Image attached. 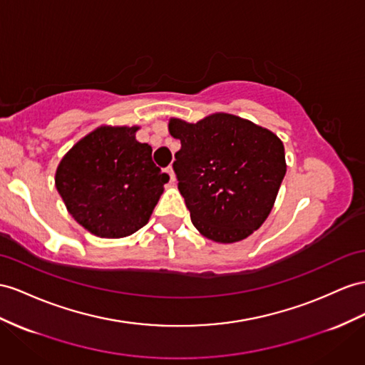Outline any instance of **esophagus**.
<instances>
[{
  "instance_id": "34e87169",
  "label": "esophagus",
  "mask_w": 365,
  "mask_h": 365,
  "mask_svg": "<svg viewBox=\"0 0 365 365\" xmlns=\"http://www.w3.org/2000/svg\"><path fill=\"white\" fill-rule=\"evenodd\" d=\"M166 173L170 174V180H171V182H175V174H174L173 166H168V168H166Z\"/></svg>"
}]
</instances>
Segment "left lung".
I'll return each mask as SVG.
<instances>
[{"instance_id":"8db88e82","label":"left lung","mask_w":365,"mask_h":365,"mask_svg":"<svg viewBox=\"0 0 365 365\" xmlns=\"http://www.w3.org/2000/svg\"><path fill=\"white\" fill-rule=\"evenodd\" d=\"M170 134L182 143L173 168L192 225L220 244L253 235L272 211L287 173L280 138L223 112L197 123L171 118Z\"/></svg>"}]
</instances>
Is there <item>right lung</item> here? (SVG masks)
Wrapping results in <instances>:
<instances>
[{
    "label": "right lung",
    "instance_id": "obj_1",
    "mask_svg": "<svg viewBox=\"0 0 365 365\" xmlns=\"http://www.w3.org/2000/svg\"><path fill=\"white\" fill-rule=\"evenodd\" d=\"M138 126H100L61 158L55 186L71 216L98 237L117 239L145 227L170 175Z\"/></svg>",
    "mask_w": 365,
    "mask_h": 365
}]
</instances>
